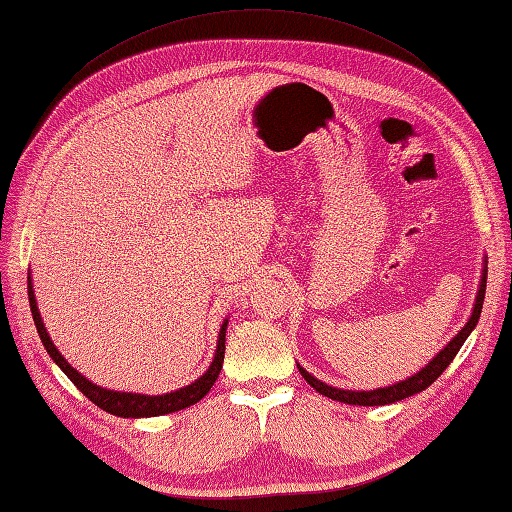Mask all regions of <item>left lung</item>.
Instances as JSON below:
<instances>
[{"mask_svg": "<svg viewBox=\"0 0 512 512\" xmlns=\"http://www.w3.org/2000/svg\"><path fill=\"white\" fill-rule=\"evenodd\" d=\"M488 260L484 258V267H482V280H479V289H477V296H475V305L471 311V318L466 320V325L455 333L451 338V342L446 344L444 349L437 351V356L429 360V364H424V367L413 373L411 378L400 380V382H393L389 387H378V389H371V391H351V389H338V387H331V384L318 380L316 375H311L307 369H302L298 364V371L302 378H305L311 387H314L318 393L327 395L331 400H338L344 404H358V406H384V404H393V402H400L411 398V395L420 393L424 389H429L431 384L440 378L444 373V369L448 364L453 362V358L457 356V351L462 349V344L466 342V338L471 336V331L475 329L479 314H482V305H484V294H486V271H488Z\"/></svg>", "mask_w": 512, "mask_h": 512, "instance_id": "left-lung-1", "label": "left lung"}]
</instances>
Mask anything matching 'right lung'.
I'll return each instance as SVG.
<instances>
[{
  "label": "right lung",
  "instance_id": "1",
  "mask_svg": "<svg viewBox=\"0 0 512 512\" xmlns=\"http://www.w3.org/2000/svg\"><path fill=\"white\" fill-rule=\"evenodd\" d=\"M28 302H30V314H33L35 320V327L41 342H44V347L48 351V356L52 358V362L57 364V367L64 371L70 382L75 384V387L86 395V398L97 404L99 409H103L106 413H112L117 417H156V415H165V413H174V411H181L187 409V406L196 404L198 400H203L207 393H210L212 384L216 382L218 373L223 369V358H225V333H227V318L223 320L221 331H218V340H216V351H214V358L212 364L207 367V371L201 375V378H196L194 382L185 384L183 389H176L170 393H161V395H143V393H128V391H112V389H103L97 387L95 382H90L86 375H81L72 364L61 356L59 349L55 347V342L50 340L48 336V329L44 325V320H41L39 314V307H37V298H35V289H33V278L28 274Z\"/></svg>",
  "mask_w": 512,
  "mask_h": 512
}]
</instances>
